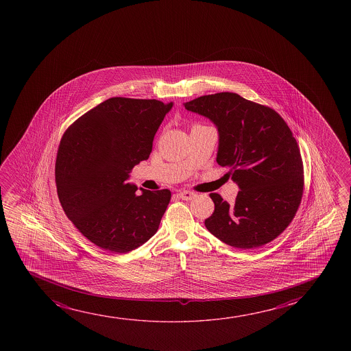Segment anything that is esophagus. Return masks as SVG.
Instances as JSON below:
<instances>
[{"mask_svg": "<svg viewBox=\"0 0 351 351\" xmlns=\"http://www.w3.org/2000/svg\"><path fill=\"white\" fill-rule=\"evenodd\" d=\"M195 193L189 192V191H181L178 193V197L182 200H192L193 197H195Z\"/></svg>", "mask_w": 351, "mask_h": 351, "instance_id": "1", "label": "esophagus"}]
</instances>
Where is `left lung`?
Instances as JSON below:
<instances>
[{"instance_id": "8db88e82", "label": "left lung", "mask_w": 351, "mask_h": 351, "mask_svg": "<svg viewBox=\"0 0 351 351\" xmlns=\"http://www.w3.org/2000/svg\"><path fill=\"white\" fill-rule=\"evenodd\" d=\"M219 134L217 163L240 188L232 205L211 193L215 211L205 221L212 235L235 248L266 245L291 223L303 194V163L287 122L269 106L231 92L184 103Z\"/></svg>"}]
</instances>
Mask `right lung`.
<instances>
[{"label":"right lung","mask_w":351,"mask_h":351,"mask_svg":"<svg viewBox=\"0 0 351 351\" xmlns=\"http://www.w3.org/2000/svg\"><path fill=\"white\" fill-rule=\"evenodd\" d=\"M173 103L112 97L80 116L60 141L55 181L63 211L92 243L128 253L157 232L169 189L127 183L149 159L154 138Z\"/></svg>","instance_id":"add662e5"}]
</instances>
